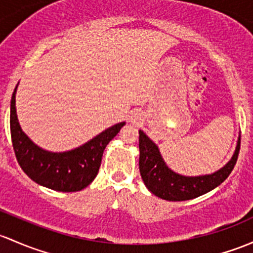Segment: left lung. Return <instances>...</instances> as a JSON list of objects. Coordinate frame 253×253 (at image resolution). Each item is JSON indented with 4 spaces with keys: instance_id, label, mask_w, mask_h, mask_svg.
I'll use <instances>...</instances> for the list:
<instances>
[{
    "instance_id": "1",
    "label": "left lung",
    "mask_w": 253,
    "mask_h": 253,
    "mask_svg": "<svg viewBox=\"0 0 253 253\" xmlns=\"http://www.w3.org/2000/svg\"><path fill=\"white\" fill-rule=\"evenodd\" d=\"M240 151V138L228 164L211 174L187 177L169 169L158 145L139 131V171L145 187L154 195L167 201H185L213 190L232 173Z\"/></svg>"
}]
</instances>
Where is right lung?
Wrapping results in <instances>:
<instances>
[{"label":"right lung","instance_id":"right-lung-1","mask_svg":"<svg viewBox=\"0 0 253 253\" xmlns=\"http://www.w3.org/2000/svg\"><path fill=\"white\" fill-rule=\"evenodd\" d=\"M17 87L10 100L9 122L13 149L21 169L37 184L52 190L71 193L88 187L99 171L105 147L119 133L125 122L109 127L73 150L64 153L43 150L21 131L15 110Z\"/></svg>","mask_w":253,"mask_h":253}]
</instances>
